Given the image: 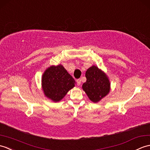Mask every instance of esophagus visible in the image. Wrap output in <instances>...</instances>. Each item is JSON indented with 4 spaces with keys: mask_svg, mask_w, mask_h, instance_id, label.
<instances>
[{
    "mask_svg": "<svg viewBox=\"0 0 150 150\" xmlns=\"http://www.w3.org/2000/svg\"><path fill=\"white\" fill-rule=\"evenodd\" d=\"M76 82H77V85L78 86L81 85V79H78L77 80H76Z\"/></svg>",
    "mask_w": 150,
    "mask_h": 150,
    "instance_id": "obj_1",
    "label": "esophagus"
}]
</instances>
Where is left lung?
Returning <instances> with one entry per match:
<instances>
[{"mask_svg":"<svg viewBox=\"0 0 150 150\" xmlns=\"http://www.w3.org/2000/svg\"><path fill=\"white\" fill-rule=\"evenodd\" d=\"M85 76L86 81L83 84L82 88L91 101L98 103L108 94L110 82L101 69L92 65L86 70Z\"/></svg>","mask_w":150,"mask_h":150,"instance_id":"left-lung-1","label":"left lung"}]
</instances>
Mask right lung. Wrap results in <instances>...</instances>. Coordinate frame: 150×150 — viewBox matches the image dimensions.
<instances>
[{
    "label": "right lung",
    "mask_w": 150,
    "mask_h": 150,
    "mask_svg": "<svg viewBox=\"0 0 150 150\" xmlns=\"http://www.w3.org/2000/svg\"><path fill=\"white\" fill-rule=\"evenodd\" d=\"M76 81L64 66L51 65L42 76V88L45 97L53 102H59L74 87Z\"/></svg>",
    "instance_id": "1"
}]
</instances>
